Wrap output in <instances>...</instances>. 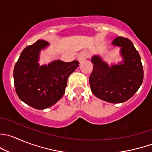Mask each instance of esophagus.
Returning a JSON list of instances; mask_svg holds the SVG:
<instances>
[{"instance_id":"34e87169","label":"esophagus","mask_w":152,"mask_h":152,"mask_svg":"<svg viewBox=\"0 0 152 152\" xmlns=\"http://www.w3.org/2000/svg\"><path fill=\"white\" fill-rule=\"evenodd\" d=\"M88 52H86V51H83V52H82L79 55V56H78V60H79L80 62H82V61H83L84 60L86 59V58H88Z\"/></svg>"}]
</instances>
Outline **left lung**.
<instances>
[{"label": "left lung", "instance_id": "left-lung-1", "mask_svg": "<svg viewBox=\"0 0 152 152\" xmlns=\"http://www.w3.org/2000/svg\"><path fill=\"white\" fill-rule=\"evenodd\" d=\"M112 45L120 48L122 61L108 65L99 56H93L89 78L93 94L110 103H122L132 98L143 81V68L139 53L129 39L117 37Z\"/></svg>", "mask_w": 152, "mask_h": 152}]
</instances>
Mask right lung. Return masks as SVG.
<instances>
[{
    "mask_svg": "<svg viewBox=\"0 0 152 152\" xmlns=\"http://www.w3.org/2000/svg\"><path fill=\"white\" fill-rule=\"evenodd\" d=\"M49 45L45 41L39 40L26 47L13 71L17 95L23 102L39 110L50 107L61 99L69 76L79 66L78 61L61 60L40 65L41 51Z\"/></svg>",
    "mask_w": 152,
    "mask_h": 152,
    "instance_id": "obj_1",
    "label": "right lung"
}]
</instances>
